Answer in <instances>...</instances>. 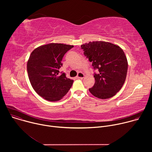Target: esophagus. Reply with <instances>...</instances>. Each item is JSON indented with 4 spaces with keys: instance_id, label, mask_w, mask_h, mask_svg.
Returning a JSON list of instances; mask_svg holds the SVG:
<instances>
[{
    "instance_id": "obj_1",
    "label": "esophagus",
    "mask_w": 152,
    "mask_h": 152,
    "mask_svg": "<svg viewBox=\"0 0 152 152\" xmlns=\"http://www.w3.org/2000/svg\"><path fill=\"white\" fill-rule=\"evenodd\" d=\"M84 76H85V75H84L83 73H82L81 72H79L77 75V79H83L84 77Z\"/></svg>"
}]
</instances>
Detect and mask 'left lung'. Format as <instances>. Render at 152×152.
<instances>
[{
	"label": "left lung",
	"instance_id": "1",
	"mask_svg": "<svg viewBox=\"0 0 152 152\" xmlns=\"http://www.w3.org/2000/svg\"><path fill=\"white\" fill-rule=\"evenodd\" d=\"M84 55L88 58L94 69L95 83L90 92L95 97L109 99L116 94L125 82L128 63L122 49L105 41H93L81 45Z\"/></svg>",
	"mask_w": 152,
	"mask_h": 152
}]
</instances>
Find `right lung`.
<instances>
[{"mask_svg":"<svg viewBox=\"0 0 152 152\" xmlns=\"http://www.w3.org/2000/svg\"><path fill=\"white\" fill-rule=\"evenodd\" d=\"M73 46L49 43L34 49L27 62V71L31 85L42 98L51 102L61 100L73 85V80L64 73L59 75L64 55Z\"/></svg>","mask_w":152,"mask_h":152,"instance_id":"add662e5","label":"right lung"}]
</instances>
